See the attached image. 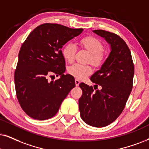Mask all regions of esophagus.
<instances>
[{
  "label": "esophagus",
  "mask_w": 149,
  "mask_h": 149,
  "mask_svg": "<svg viewBox=\"0 0 149 149\" xmlns=\"http://www.w3.org/2000/svg\"><path fill=\"white\" fill-rule=\"evenodd\" d=\"M75 83H76V86H78L79 84H80V81L78 80V79H76V80H75Z\"/></svg>",
  "instance_id": "obj_1"
}]
</instances>
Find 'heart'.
<instances>
[{
  "label": "heart",
  "mask_w": 149,
  "mask_h": 149,
  "mask_svg": "<svg viewBox=\"0 0 149 149\" xmlns=\"http://www.w3.org/2000/svg\"><path fill=\"white\" fill-rule=\"evenodd\" d=\"M81 47L89 53L88 61L95 67L102 65L104 61V56L103 54L102 43L96 38L92 36L84 37L79 41ZM76 52V46L74 43L69 42L63 48V55L65 59L69 63H71L74 60ZM68 72L70 75L79 80L86 78L92 73V68L89 65H81L75 63L69 66Z\"/></svg>",
  "instance_id": "b5f03b06"
}]
</instances>
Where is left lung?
<instances>
[{
    "label": "left lung",
    "mask_w": 149,
    "mask_h": 149,
    "mask_svg": "<svg viewBox=\"0 0 149 149\" xmlns=\"http://www.w3.org/2000/svg\"><path fill=\"white\" fill-rule=\"evenodd\" d=\"M93 31L110 45L111 52L100 70L91 77L101 89L94 91L92 86L79 84L82 90L79 110L87 125L104 127L114 122L125 109L133 88L134 65L129 48L119 36L104 30Z\"/></svg>",
    "instance_id": "left-lung-1"
}]
</instances>
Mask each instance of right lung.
Instances as JSON below:
<instances>
[{
  "instance_id": "obj_1",
  "label": "right lung",
  "mask_w": 149,
  "mask_h": 149,
  "mask_svg": "<svg viewBox=\"0 0 149 149\" xmlns=\"http://www.w3.org/2000/svg\"><path fill=\"white\" fill-rule=\"evenodd\" d=\"M83 29L45 23L29 33L21 46L14 73L19 104L33 119L45 120L57 113L69 91L76 86L74 78L65 75V61L61 49ZM61 76L51 82L48 77Z\"/></svg>"
}]
</instances>
